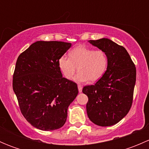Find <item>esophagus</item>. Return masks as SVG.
<instances>
[{"label": "esophagus", "instance_id": "obj_1", "mask_svg": "<svg viewBox=\"0 0 149 149\" xmlns=\"http://www.w3.org/2000/svg\"><path fill=\"white\" fill-rule=\"evenodd\" d=\"M78 88H79V92H82V86L81 85H78Z\"/></svg>", "mask_w": 149, "mask_h": 149}]
</instances>
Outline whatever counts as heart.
<instances>
[{
    "instance_id": "1",
    "label": "heart",
    "mask_w": 149,
    "mask_h": 149,
    "mask_svg": "<svg viewBox=\"0 0 149 149\" xmlns=\"http://www.w3.org/2000/svg\"><path fill=\"white\" fill-rule=\"evenodd\" d=\"M69 57L63 55L58 61V66L63 76L77 83H84L89 80L95 82L101 79L105 73L108 65V58L106 52L102 49L94 50L85 45H78L69 52Z\"/></svg>"
}]
</instances>
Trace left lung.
I'll list each match as a JSON object with an SVG mask.
<instances>
[{"label": "left lung", "instance_id": "obj_1", "mask_svg": "<svg viewBox=\"0 0 149 149\" xmlns=\"http://www.w3.org/2000/svg\"><path fill=\"white\" fill-rule=\"evenodd\" d=\"M104 51L108 58L107 70L94 85L86 86L88 118L100 126H111L128 113L133 100L136 69L125 48L107 38L89 40Z\"/></svg>", "mask_w": 149, "mask_h": 149}]
</instances>
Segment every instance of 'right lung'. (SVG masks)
I'll return each instance as SVG.
<instances>
[{"label": "right lung", "instance_id": "1", "mask_svg": "<svg viewBox=\"0 0 149 149\" xmlns=\"http://www.w3.org/2000/svg\"><path fill=\"white\" fill-rule=\"evenodd\" d=\"M68 42L37 41L20 54L13 76V89L25 119L42 130L61 128L68 107L78 95L77 84L63 77L60 58Z\"/></svg>", "mask_w": 149, "mask_h": 149}]
</instances>
